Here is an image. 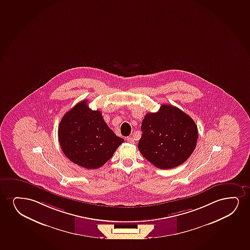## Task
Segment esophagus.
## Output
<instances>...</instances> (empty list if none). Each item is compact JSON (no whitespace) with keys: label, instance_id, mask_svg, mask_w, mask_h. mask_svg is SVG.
<instances>
[{"label":"esophagus","instance_id":"34e87169","mask_svg":"<svg viewBox=\"0 0 250 250\" xmlns=\"http://www.w3.org/2000/svg\"><path fill=\"white\" fill-rule=\"evenodd\" d=\"M127 142L130 143H135V140H134L133 137H127Z\"/></svg>","mask_w":250,"mask_h":250}]
</instances>
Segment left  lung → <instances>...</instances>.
<instances>
[{"label": "left lung", "mask_w": 250, "mask_h": 250, "mask_svg": "<svg viewBox=\"0 0 250 250\" xmlns=\"http://www.w3.org/2000/svg\"><path fill=\"white\" fill-rule=\"evenodd\" d=\"M138 149L159 169L181 166L194 151L198 127L191 117L178 107L163 104L157 113L144 117Z\"/></svg>", "instance_id": "obj_1"}]
</instances>
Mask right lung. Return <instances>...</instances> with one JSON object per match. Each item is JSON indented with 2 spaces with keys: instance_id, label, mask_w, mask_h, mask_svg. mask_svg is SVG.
I'll use <instances>...</instances> for the list:
<instances>
[{
  "instance_id": "obj_1",
  "label": "right lung",
  "mask_w": 250,
  "mask_h": 250,
  "mask_svg": "<svg viewBox=\"0 0 250 250\" xmlns=\"http://www.w3.org/2000/svg\"><path fill=\"white\" fill-rule=\"evenodd\" d=\"M81 101L62 117L59 127L60 146L75 165L98 169L114 155L124 139L105 123L102 113Z\"/></svg>"
}]
</instances>
